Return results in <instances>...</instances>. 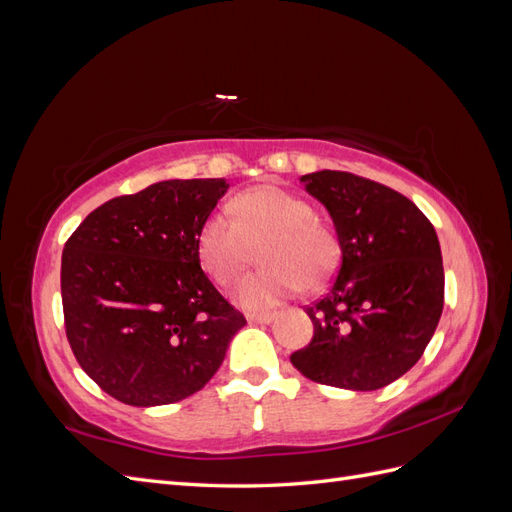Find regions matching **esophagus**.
Masks as SVG:
<instances>
[{
  "label": "esophagus",
  "instance_id": "34e87169",
  "mask_svg": "<svg viewBox=\"0 0 512 512\" xmlns=\"http://www.w3.org/2000/svg\"><path fill=\"white\" fill-rule=\"evenodd\" d=\"M273 314H247V322H258V324H265L271 322Z\"/></svg>",
  "mask_w": 512,
  "mask_h": 512
}]
</instances>
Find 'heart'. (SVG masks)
<instances>
[{
	"label": "heart",
	"instance_id": "b5f03b06",
	"mask_svg": "<svg viewBox=\"0 0 512 512\" xmlns=\"http://www.w3.org/2000/svg\"><path fill=\"white\" fill-rule=\"evenodd\" d=\"M230 215L215 213L198 232V258L218 286H230L260 245V271L243 277L235 299L245 309H269L297 288L316 290L339 260L333 230L316 218L305 198L275 185L239 194Z\"/></svg>",
	"mask_w": 512,
	"mask_h": 512
}]
</instances>
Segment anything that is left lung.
<instances>
[{
    "instance_id": "8db88e82",
    "label": "left lung",
    "mask_w": 512,
    "mask_h": 512,
    "mask_svg": "<svg viewBox=\"0 0 512 512\" xmlns=\"http://www.w3.org/2000/svg\"><path fill=\"white\" fill-rule=\"evenodd\" d=\"M329 209L342 265L307 316L314 337L290 361L309 380L376 391L421 359L444 307L438 235L410 198L344 170L303 175Z\"/></svg>"
}]
</instances>
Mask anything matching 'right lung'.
I'll return each mask as SVG.
<instances>
[{
    "label": "right lung",
    "mask_w": 512,
    "mask_h": 512,
    "mask_svg": "<svg viewBox=\"0 0 512 512\" xmlns=\"http://www.w3.org/2000/svg\"><path fill=\"white\" fill-rule=\"evenodd\" d=\"M224 179H170L91 211L61 254L70 348L128 406L175 404L222 365L245 316L200 269L198 232Z\"/></svg>",
    "instance_id": "obj_1"
}]
</instances>
